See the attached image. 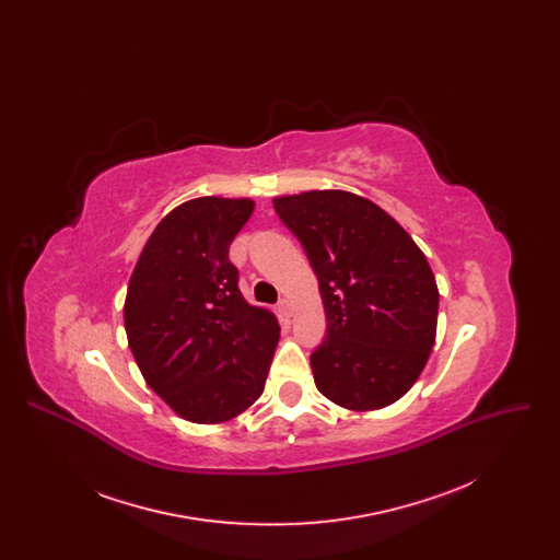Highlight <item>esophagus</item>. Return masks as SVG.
<instances>
[{
    "instance_id": "34e87169",
    "label": "esophagus",
    "mask_w": 560,
    "mask_h": 560,
    "mask_svg": "<svg viewBox=\"0 0 560 560\" xmlns=\"http://www.w3.org/2000/svg\"><path fill=\"white\" fill-rule=\"evenodd\" d=\"M279 311H281V315H283V317H288V319H290L293 315L292 302H290V300H281V302H279Z\"/></svg>"
}]
</instances>
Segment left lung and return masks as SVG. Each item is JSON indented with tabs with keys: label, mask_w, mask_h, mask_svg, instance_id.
Wrapping results in <instances>:
<instances>
[{
	"label": "left lung",
	"mask_w": 560,
	"mask_h": 560,
	"mask_svg": "<svg viewBox=\"0 0 560 560\" xmlns=\"http://www.w3.org/2000/svg\"><path fill=\"white\" fill-rule=\"evenodd\" d=\"M319 281L327 336L311 368L320 395L350 411L399 400L427 368L439 288L424 252L399 222L348 190L272 199Z\"/></svg>",
	"instance_id": "left-lung-1"
}]
</instances>
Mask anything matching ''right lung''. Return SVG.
I'll return each instance as SVG.
<instances>
[{
	"label": "right lung",
	"instance_id": "1",
	"mask_svg": "<svg viewBox=\"0 0 560 560\" xmlns=\"http://www.w3.org/2000/svg\"><path fill=\"white\" fill-rule=\"evenodd\" d=\"M247 197H197L167 213L133 267L124 323L138 370L183 420L222 424L265 390L279 320L249 304L229 247Z\"/></svg>",
	"mask_w": 560,
	"mask_h": 560
}]
</instances>
